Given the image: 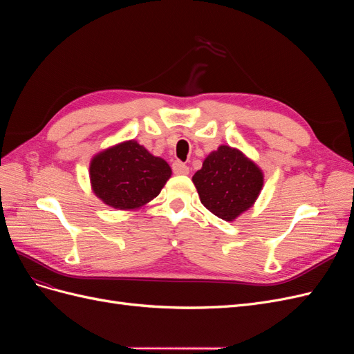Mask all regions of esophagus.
<instances>
[{
    "instance_id": "34e87169",
    "label": "esophagus",
    "mask_w": 354,
    "mask_h": 354,
    "mask_svg": "<svg viewBox=\"0 0 354 354\" xmlns=\"http://www.w3.org/2000/svg\"><path fill=\"white\" fill-rule=\"evenodd\" d=\"M173 171L177 176H186V174H189V167L183 162H180V160H176V162L173 164Z\"/></svg>"
}]
</instances>
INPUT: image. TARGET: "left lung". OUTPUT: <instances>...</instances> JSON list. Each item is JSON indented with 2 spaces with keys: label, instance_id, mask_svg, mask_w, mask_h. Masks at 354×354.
<instances>
[{
  "label": "left lung",
  "instance_id": "1",
  "mask_svg": "<svg viewBox=\"0 0 354 354\" xmlns=\"http://www.w3.org/2000/svg\"><path fill=\"white\" fill-rule=\"evenodd\" d=\"M192 181L203 207L224 221H233L254 205L264 176L241 151L223 145L205 158Z\"/></svg>",
  "mask_w": 354,
  "mask_h": 354
}]
</instances>
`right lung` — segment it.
Returning <instances> with one entry per match:
<instances>
[{
	"mask_svg": "<svg viewBox=\"0 0 354 354\" xmlns=\"http://www.w3.org/2000/svg\"><path fill=\"white\" fill-rule=\"evenodd\" d=\"M171 177L167 160L136 140L118 143L94 155L90 181L95 196L116 209H138L160 194Z\"/></svg>",
	"mask_w": 354,
	"mask_h": 354,
	"instance_id": "1",
	"label": "right lung"
}]
</instances>
